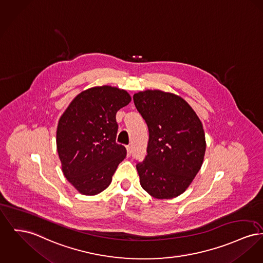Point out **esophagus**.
<instances>
[{
    "label": "esophagus",
    "instance_id": "obj_1",
    "mask_svg": "<svg viewBox=\"0 0 263 263\" xmlns=\"http://www.w3.org/2000/svg\"><path fill=\"white\" fill-rule=\"evenodd\" d=\"M126 149H127V156L130 157V155H131V147H130V146H127Z\"/></svg>",
    "mask_w": 263,
    "mask_h": 263
}]
</instances>
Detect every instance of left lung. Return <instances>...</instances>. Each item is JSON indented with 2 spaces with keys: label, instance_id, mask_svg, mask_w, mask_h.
Returning <instances> with one entry per match:
<instances>
[{
  "label": "left lung",
  "instance_id": "8db88e82",
  "mask_svg": "<svg viewBox=\"0 0 263 263\" xmlns=\"http://www.w3.org/2000/svg\"><path fill=\"white\" fill-rule=\"evenodd\" d=\"M133 99L149 128L147 156L136 165L140 185L156 199L176 198L202 165L206 148L202 123L177 94L147 89Z\"/></svg>",
  "mask_w": 263,
  "mask_h": 263
}]
</instances>
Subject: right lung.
<instances>
[{
	"mask_svg": "<svg viewBox=\"0 0 263 263\" xmlns=\"http://www.w3.org/2000/svg\"><path fill=\"white\" fill-rule=\"evenodd\" d=\"M130 101L124 89L95 86L78 94L62 113L57 149L64 177L81 195L104 191L125 159V147L115 142L116 113Z\"/></svg>",
	"mask_w": 263,
	"mask_h": 263,
	"instance_id": "add662e5",
	"label": "right lung"
}]
</instances>
